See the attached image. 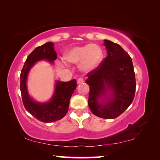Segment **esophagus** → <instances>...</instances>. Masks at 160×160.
<instances>
[{
    "mask_svg": "<svg viewBox=\"0 0 160 160\" xmlns=\"http://www.w3.org/2000/svg\"><path fill=\"white\" fill-rule=\"evenodd\" d=\"M78 84H82V83H83L84 82V80H83V78H79L78 79Z\"/></svg>",
    "mask_w": 160,
    "mask_h": 160,
    "instance_id": "obj_1",
    "label": "esophagus"
}]
</instances>
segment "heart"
Returning <instances> with one entry per match:
<instances>
[{"instance_id": "b5f03b06", "label": "heart", "mask_w": 160, "mask_h": 160, "mask_svg": "<svg viewBox=\"0 0 160 160\" xmlns=\"http://www.w3.org/2000/svg\"><path fill=\"white\" fill-rule=\"evenodd\" d=\"M102 57V51L98 45L89 44L76 46L68 50L65 60L70 63L78 64L83 71H90L98 66Z\"/></svg>"}]
</instances>
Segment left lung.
Wrapping results in <instances>:
<instances>
[{
    "label": "left lung",
    "mask_w": 160,
    "mask_h": 160,
    "mask_svg": "<svg viewBox=\"0 0 160 160\" xmlns=\"http://www.w3.org/2000/svg\"><path fill=\"white\" fill-rule=\"evenodd\" d=\"M107 56L88 73L90 86L88 105L94 115L105 119L117 118L128 109L134 99L136 82L132 59L120 45L104 40ZM112 99L100 104L98 99L108 91Z\"/></svg>",
    "instance_id": "8db88e82"
}]
</instances>
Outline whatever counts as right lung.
Returning <instances> with one entry per match:
<instances>
[{
    "instance_id": "right-lung-1",
    "label": "right lung",
    "mask_w": 160,
    "mask_h": 160,
    "mask_svg": "<svg viewBox=\"0 0 160 160\" xmlns=\"http://www.w3.org/2000/svg\"><path fill=\"white\" fill-rule=\"evenodd\" d=\"M57 58L52 42H47L37 47L28 56L20 73V91L24 107L35 118L42 122L51 123L63 118L68 111L69 102L77 82L75 79L68 82L58 81L53 96L47 103L34 102L29 96L27 90L26 81L31 68L38 61L47 59L53 63Z\"/></svg>"
}]
</instances>
